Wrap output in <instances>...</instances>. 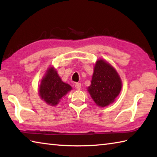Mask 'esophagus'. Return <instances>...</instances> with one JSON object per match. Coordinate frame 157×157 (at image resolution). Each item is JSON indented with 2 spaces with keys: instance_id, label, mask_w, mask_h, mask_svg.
Returning <instances> with one entry per match:
<instances>
[{
  "instance_id": "obj_1",
  "label": "esophagus",
  "mask_w": 157,
  "mask_h": 157,
  "mask_svg": "<svg viewBox=\"0 0 157 157\" xmlns=\"http://www.w3.org/2000/svg\"><path fill=\"white\" fill-rule=\"evenodd\" d=\"M75 87L76 89L79 90L81 89V84L80 83H76L75 84Z\"/></svg>"
}]
</instances>
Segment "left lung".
<instances>
[{
	"label": "left lung",
	"instance_id": "8db88e82",
	"mask_svg": "<svg viewBox=\"0 0 157 157\" xmlns=\"http://www.w3.org/2000/svg\"><path fill=\"white\" fill-rule=\"evenodd\" d=\"M121 88V79L115 69L104 60H98L91 84L88 88L96 105L105 107L112 103L120 94Z\"/></svg>",
	"mask_w": 157,
	"mask_h": 157
}]
</instances>
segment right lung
Here are the masks:
<instances>
[{
	"label": "right lung",
	"mask_w": 157,
	"mask_h": 157,
	"mask_svg": "<svg viewBox=\"0 0 157 157\" xmlns=\"http://www.w3.org/2000/svg\"><path fill=\"white\" fill-rule=\"evenodd\" d=\"M70 85L64 83L58 75L54 68H50L44 77L39 88L41 99L50 105H56L63 96L71 90Z\"/></svg>",
	"instance_id": "right-lung-1"
}]
</instances>
